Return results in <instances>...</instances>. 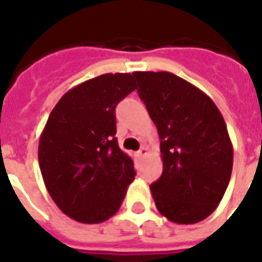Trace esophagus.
Instances as JSON below:
<instances>
[{
	"instance_id": "obj_1",
	"label": "esophagus",
	"mask_w": 262,
	"mask_h": 262,
	"mask_svg": "<svg viewBox=\"0 0 262 262\" xmlns=\"http://www.w3.org/2000/svg\"><path fill=\"white\" fill-rule=\"evenodd\" d=\"M148 154V149L145 147H141L140 148V151L137 152V156H139V158H144V156L147 155Z\"/></svg>"
}]
</instances>
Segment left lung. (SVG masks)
<instances>
[{
  "label": "left lung",
  "mask_w": 262,
  "mask_h": 262,
  "mask_svg": "<svg viewBox=\"0 0 262 262\" xmlns=\"http://www.w3.org/2000/svg\"><path fill=\"white\" fill-rule=\"evenodd\" d=\"M133 76L160 139L163 172L149 186L156 208L174 223H199L215 211L231 178L223 115L207 94L170 72Z\"/></svg>",
  "instance_id": "left-lung-1"
}]
</instances>
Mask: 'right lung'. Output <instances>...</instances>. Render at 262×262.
<instances>
[{"instance_id": "1", "label": "right lung", "mask_w": 262, "mask_h": 262, "mask_svg": "<svg viewBox=\"0 0 262 262\" xmlns=\"http://www.w3.org/2000/svg\"><path fill=\"white\" fill-rule=\"evenodd\" d=\"M135 90L130 73H106L68 91L49 115L39 167L51 199L76 222L110 219L135 179L133 160L115 137V107Z\"/></svg>"}]
</instances>
